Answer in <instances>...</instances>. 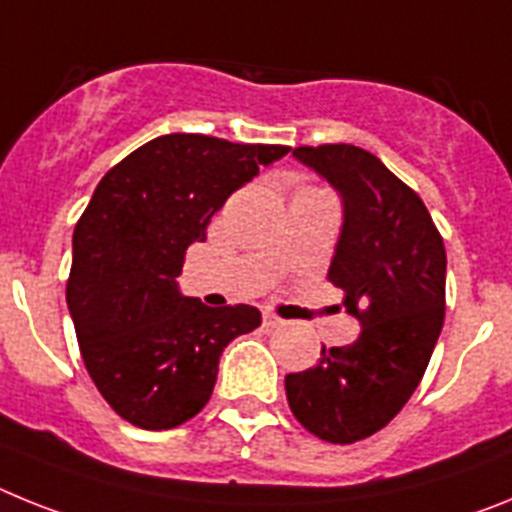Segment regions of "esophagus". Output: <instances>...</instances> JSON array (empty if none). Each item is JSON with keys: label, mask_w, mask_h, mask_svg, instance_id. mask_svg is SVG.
<instances>
[{"label": "esophagus", "mask_w": 512, "mask_h": 512, "mask_svg": "<svg viewBox=\"0 0 512 512\" xmlns=\"http://www.w3.org/2000/svg\"><path fill=\"white\" fill-rule=\"evenodd\" d=\"M283 324V319L278 317V314H273V311H265V314H262V327H265V330H275V327H281Z\"/></svg>", "instance_id": "obj_1"}]
</instances>
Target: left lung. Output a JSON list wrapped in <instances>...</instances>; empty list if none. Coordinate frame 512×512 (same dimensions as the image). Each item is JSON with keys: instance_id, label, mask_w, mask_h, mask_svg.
<instances>
[{"instance_id": "left-lung-1", "label": "left lung", "mask_w": 512, "mask_h": 512, "mask_svg": "<svg viewBox=\"0 0 512 512\" xmlns=\"http://www.w3.org/2000/svg\"><path fill=\"white\" fill-rule=\"evenodd\" d=\"M293 157L340 190L345 221L327 281L363 330L288 373L286 397L309 433L345 446L386 428L422 381L446 317V247L420 195L371 151L319 144Z\"/></svg>"}]
</instances>
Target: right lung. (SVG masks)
<instances>
[{
  "instance_id": "obj_1",
  "label": "right lung",
  "mask_w": 512,
  "mask_h": 512,
  "mask_svg": "<svg viewBox=\"0 0 512 512\" xmlns=\"http://www.w3.org/2000/svg\"><path fill=\"white\" fill-rule=\"evenodd\" d=\"M288 154L170 133L110 167L74 226L66 304L79 353L105 402L144 430H170L206 407L219 358L260 327L255 306H211L177 291L185 252L234 190Z\"/></svg>"
}]
</instances>
